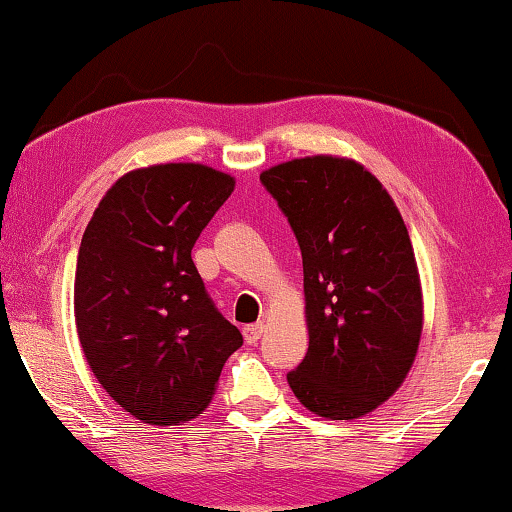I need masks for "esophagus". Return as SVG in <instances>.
Instances as JSON below:
<instances>
[{
  "instance_id": "obj_1",
  "label": "esophagus",
  "mask_w": 512,
  "mask_h": 512,
  "mask_svg": "<svg viewBox=\"0 0 512 512\" xmlns=\"http://www.w3.org/2000/svg\"><path fill=\"white\" fill-rule=\"evenodd\" d=\"M263 331H265V326H263V321L261 324H251V326H244V340H247V345H256L258 340H261V335H263Z\"/></svg>"
}]
</instances>
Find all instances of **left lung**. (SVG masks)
<instances>
[{"instance_id":"obj_1","label":"left lung","mask_w":512,"mask_h":512,"mask_svg":"<svg viewBox=\"0 0 512 512\" xmlns=\"http://www.w3.org/2000/svg\"><path fill=\"white\" fill-rule=\"evenodd\" d=\"M261 184L303 254L310 347L286 375L328 419L368 415L394 394L422 335V289L408 228L363 165L312 156L275 165Z\"/></svg>"}]
</instances>
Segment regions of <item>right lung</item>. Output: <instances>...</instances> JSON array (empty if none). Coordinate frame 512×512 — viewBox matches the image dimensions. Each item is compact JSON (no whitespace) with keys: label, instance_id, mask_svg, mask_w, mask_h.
Masks as SVG:
<instances>
[{"label":"right lung","instance_id":"obj_1","mask_svg":"<svg viewBox=\"0 0 512 512\" xmlns=\"http://www.w3.org/2000/svg\"><path fill=\"white\" fill-rule=\"evenodd\" d=\"M233 188L207 165L144 167L109 188L83 233L74 279L83 354L107 394L146 424L198 417L242 347L191 258Z\"/></svg>","mask_w":512,"mask_h":512}]
</instances>
